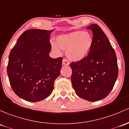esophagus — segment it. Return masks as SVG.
I'll return each instance as SVG.
<instances>
[{
	"label": "esophagus",
	"instance_id": "esophagus-1",
	"mask_svg": "<svg viewBox=\"0 0 129 129\" xmlns=\"http://www.w3.org/2000/svg\"><path fill=\"white\" fill-rule=\"evenodd\" d=\"M62 64L65 65V66H69L70 64V62L68 61L67 59H63V60H62Z\"/></svg>",
	"mask_w": 129,
	"mask_h": 129
}]
</instances>
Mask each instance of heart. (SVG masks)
I'll use <instances>...</instances> for the list:
<instances>
[{
    "label": "heart",
    "instance_id": "1",
    "mask_svg": "<svg viewBox=\"0 0 129 129\" xmlns=\"http://www.w3.org/2000/svg\"><path fill=\"white\" fill-rule=\"evenodd\" d=\"M93 42L94 39L91 34L78 30L57 37L56 43L57 45L53 43L52 46L55 49H58V46L62 50L66 51V54L69 59L79 61L88 56Z\"/></svg>",
    "mask_w": 129,
    "mask_h": 129
}]
</instances>
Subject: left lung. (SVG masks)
<instances>
[{
	"label": "left lung",
	"instance_id": "8db88e82",
	"mask_svg": "<svg viewBox=\"0 0 129 129\" xmlns=\"http://www.w3.org/2000/svg\"><path fill=\"white\" fill-rule=\"evenodd\" d=\"M93 32L92 47L85 59L70 64L71 80L76 95L90 102L105 98L118 76L115 51L105 34L97 24L87 27Z\"/></svg>",
	"mask_w": 129,
	"mask_h": 129
}]
</instances>
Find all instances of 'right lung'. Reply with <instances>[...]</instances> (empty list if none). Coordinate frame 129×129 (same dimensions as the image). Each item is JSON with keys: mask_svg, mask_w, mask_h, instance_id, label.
<instances>
[{"mask_svg": "<svg viewBox=\"0 0 129 129\" xmlns=\"http://www.w3.org/2000/svg\"><path fill=\"white\" fill-rule=\"evenodd\" d=\"M51 30L30 29L21 34L11 50L7 74L14 92L28 102L50 95L62 68V57H49Z\"/></svg>", "mask_w": 129, "mask_h": 129, "instance_id": "1", "label": "right lung"}]
</instances>
